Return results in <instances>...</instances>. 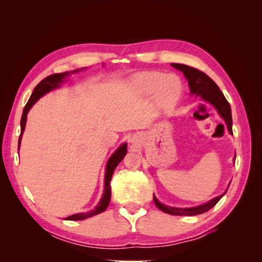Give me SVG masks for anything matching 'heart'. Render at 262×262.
<instances>
[{"mask_svg":"<svg viewBox=\"0 0 262 262\" xmlns=\"http://www.w3.org/2000/svg\"><path fill=\"white\" fill-rule=\"evenodd\" d=\"M133 88L143 94L155 92L157 102L162 108H168L179 98L181 82L176 75H165L161 72H144L132 80Z\"/></svg>","mask_w":262,"mask_h":262,"instance_id":"b5f03b06","label":"heart"}]
</instances>
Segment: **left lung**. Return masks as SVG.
<instances>
[{"instance_id": "8db88e82", "label": "left lung", "mask_w": 262, "mask_h": 262, "mask_svg": "<svg viewBox=\"0 0 262 262\" xmlns=\"http://www.w3.org/2000/svg\"><path fill=\"white\" fill-rule=\"evenodd\" d=\"M174 69L180 70L183 72L186 79L188 80L189 83V88H190V92L192 94H196V96H202L203 99H205L206 101H208L211 103L214 107L219 111V114L221 115L222 118H223L226 122L227 129H229L230 134H233L232 130V114H231V105L229 101L225 99L223 92L220 90V88L217 86L216 83L210 79L208 75H206L204 72L199 71L194 68H191V66L188 65H183V64H171ZM235 159V158H234ZM225 192L221 196L216 197L214 199L209 200L208 203H206L204 205L197 206V207H192V208H174V207H168V206H164L161 204L157 197L153 196L154 203L157 205V207L164 211L166 214L170 215H187V216H192V215H198V214H203L205 211L209 210L211 207L219 203V200L223 197Z\"/></svg>"}]
</instances>
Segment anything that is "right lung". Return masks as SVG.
Wrapping results in <instances>:
<instances>
[{
  "label": "right lung",
  "mask_w": 262,
  "mask_h": 262,
  "mask_svg": "<svg viewBox=\"0 0 262 262\" xmlns=\"http://www.w3.org/2000/svg\"><path fill=\"white\" fill-rule=\"evenodd\" d=\"M85 68H82L79 70H75V71H71V72H65V73H56V74H52L47 77H45L42 81H40L36 85V88L33 89V91L31 93V97L29 99V101L27 102L26 107L24 109V113H22V117H21V133H20V136H19V143H18V151H19V147H20V142H21V137L22 134H24V130H25V127H26V121H27V115H28V111L30 110V108L33 105L37 100L42 97L43 94L49 92L53 89H56L59 83L62 82V80L64 79L65 76L70 75L71 73H76V72L84 70ZM127 153V144H122V145L117 149V151L111 155V158L109 159L108 163H107V169H105V177H104V192L102 194V198L100 200V203L98 204V206L96 208L91 211H88V213H81V214H75V215H72L66 217V220L69 221H82V220H85L88 217H91L94 216L97 214L102 213V211L105 210V208L108 207V205L110 203V198H111V187H110V180H111V177H113V173L115 169L117 168V165H118L121 160L125 158V155Z\"/></svg>",
  "instance_id": "right-lung-1"
}]
</instances>
